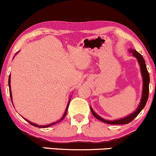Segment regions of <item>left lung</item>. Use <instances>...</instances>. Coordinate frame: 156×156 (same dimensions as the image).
<instances>
[{
    "label": "left lung",
    "instance_id": "obj_1",
    "mask_svg": "<svg viewBox=\"0 0 156 156\" xmlns=\"http://www.w3.org/2000/svg\"><path fill=\"white\" fill-rule=\"evenodd\" d=\"M129 51L131 54L133 55V56L137 59V62H138L139 66H140V73H141L142 78H143V90H142V96L141 99H140V102L139 103L138 107L137 108V109L134 111L133 113H132L129 115L126 116V117L121 118V119H114V120H108V119H105L104 118L101 117L100 116L98 115L97 114L95 113V111H93V108L90 106V110L91 112L93 114V115L94 116L96 119H98L101 122H105V123L107 124H111V125H123V124H128L129 122H132V120L140 114V111L143 110V108L145 107L146 104H147V99H148L149 96V84H150V75H149L148 71H147V66H146L145 60H144V57H142V55L140 53L134 49L130 48L129 49Z\"/></svg>",
    "mask_w": 156,
    "mask_h": 156
}]
</instances>
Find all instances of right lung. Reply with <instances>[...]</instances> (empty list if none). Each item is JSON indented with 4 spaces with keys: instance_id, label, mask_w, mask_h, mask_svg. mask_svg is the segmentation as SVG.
Returning <instances> with one entry per match:
<instances>
[{
    "instance_id": "add662e5",
    "label": "right lung",
    "mask_w": 156,
    "mask_h": 156,
    "mask_svg": "<svg viewBox=\"0 0 156 156\" xmlns=\"http://www.w3.org/2000/svg\"><path fill=\"white\" fill-rule=\"evenodd\" d=\"M18 52H19V51H18ZM18 52H17V53H16V54H18ZM10 78H11V76H10V75H9V81H8V84H9V95H10V98H11V100H12V92H11V87H10ZM71 97H72V96H70L69 99L68 104H67L66 108V110H65V112H64V114H63V117H62V118H61V119H60V120H57V122H52V123L48 124V125H43V126H41V125H38V124L34 123V122H30V121H29L28 119H26L25 118H24V119H25V120H27V122H28L30 124V125H32V126H35V127H38V128H48V127H49V126L55 125V124L57 123V122H60V121L63 120V119H64V117H65L66 114L67 110H68V108H69V102H70V100H71ZM12 105H13V104H12Z\"/></svg>"
}]
</instances>
